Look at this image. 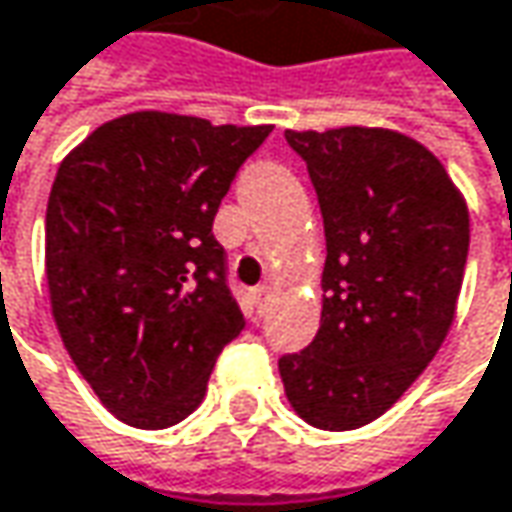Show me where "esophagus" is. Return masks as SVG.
<instances>
[{"mask_svg": "<svg viewBox=\"0 0 512 512\" xmlns=\"http://www.w3.org/2000/svg\"><path fill=\"white\" fill-rule=\"evenodd\" d=\"M252 301H255V307H257V313H263L266 310V304L272 301V286H255L252 289Z\"/></svg>", "mask_w": 512, "mask_h": 512, "instance_id": "obj_1", "label": "esophagus"}]
</instances>
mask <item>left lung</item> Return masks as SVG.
I'll list each match as a JSON object with an SVG mask.
<instances>
[{
    "label": "left lung",
    "instance_id": "8db88e82",
    "mask_svg": "<svg viewBox=\"0 0 512 512\" xmlns=\"http://www.w3.org/2000/svg\"><path fill=\"white\" fill-rule=\"evenodd\" d=\"M324 217L321 324L281 356L292 411L324 432L368 426L443 345L464 284L469 211L435 153L382 127L286 130Z\"/></svg>",
    "mask_w": 512,
    "mask_h": 512
}]
</instances>
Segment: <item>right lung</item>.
<instances>
[{
	"instance_id": "1",
	"label": "right lung",
	"mask_w": 512,
	"mask_h": 512,
	"mask_svg": "<svg viewBox=\"0 0 512 512\" xmlns=\"http://www.w3.org/2000/svg\"><path fill=\"white\" fill-rule=\"evenodd\" d=\"M272 133L141 109L60 162L46 208V281L60 339L98 400L136 429L202 403L246 318L226 286L214 217Z\"/></svg>"
}]
</instances>
